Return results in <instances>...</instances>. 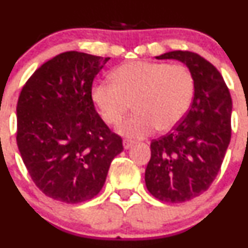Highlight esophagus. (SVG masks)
Here are the masks:
<instances>
[{"mask_svg":"<svg viewBox=\"0 0 248 248\" xmlns=\"http://www.w3.org/2000/svg\"><path fill=\"white\" fill-rule=\"evenodd\" d=\"M124 149H129V147H132L134 145V141L133 140H131V139H124Z\"/></svg>","mask_w":248,"mask_h":248,"instance_id":"34e87169","label":"esophagus"}]
</instances>
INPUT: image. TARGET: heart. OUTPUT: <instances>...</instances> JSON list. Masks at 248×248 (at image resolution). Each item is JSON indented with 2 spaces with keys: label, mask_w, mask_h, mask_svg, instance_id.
<instances>
[{
  "label": "heart",
  "mask_w": 248,
  "mask_h": 248,
  "mask_svg": "<svg viewBox=\"0 0 248 248\" xmlns=\"http://www.w3.org/2000/svg\"><path fill=\"white\" fill-rule=\"evenodd\" d=\"M112 79L114 82L94 85L92 98L110 126L119 124L133 104L136 114L119 128L129 138H145L156 128L162 132L174 128L193 99V77L181 64L128 62L112 72Z\"/></svg>",
  "instance_id": "heart-1"
}]
</instances>
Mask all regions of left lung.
Masks as SVG:
<instances>
[{
    "label": "left lung",
    "mask_w": 248,
    "mask_h": 248,
    "mask_svg": "<svg viewBox=\"0 0 248 248\" xmlns=\"http://www.w3.org/2000/svg\"><path fill=\"white\" fill-rule=\"evenodd\" d=\"M156 59L186 64L194 97L170 133L151 141L145 184L158 201L184 202L204 193L221 169L232 137V98L221 73L201 55L176 50Z\"/></svg>",
    "instance_id": "left-lung-1"
}]
</instances>
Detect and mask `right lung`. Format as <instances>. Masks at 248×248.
<instances>
[{"label":"right lung","instance_id":"right-lung-1","mask_svg":"<svg viewBox=\"0 0 248 248\" xmlns=\"http://www.w3.org/2000/svg\"><path fill=\"white\" fill-rule=\"evenodd\" d=\"M108 61L62 52L42 64L20 92L17 147L36 186L55 201L79 204L96 197L124 150L92 101V82Z\"/></svg>","mask_w":248,"mask_h":248}]
</instances>
